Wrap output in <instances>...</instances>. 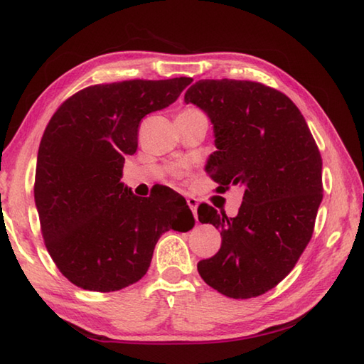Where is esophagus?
<instances>
[{
    "instance_id": "obj_1",
    "label": "esophagus",
    "mask_w": 364,
    "mask_h": 364,
    "mask_svg": "<svg viewBox=\"0 0 364 364\" xmlns=\"http://www.w3.org/2000/svg\"><path fill=\"white\" fill-rule=\"evenodd\" d=\"M186 202H188V205H189V208H191V211L194 213V218L197 219V206H198V203H197V198H194V197H188V198H186Z\"/></svg>"
}]
</instances>
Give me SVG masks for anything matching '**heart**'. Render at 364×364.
<instances>
[{
    "instance_id": "1",
    "label": "heart",
    "mask_w": 364,
    "mask_h": 364,
    "mask_svg": "<svg viewBox=\"0 0 364 364\" xmlns=\"http://www.w3.org/2000/svg\"><path fill=\"white\" fill-rule=\"evenodd\" d=\"M183 112H198V111L194 109V107H189V109H184Z\"/></svg>"
}]
</instances>
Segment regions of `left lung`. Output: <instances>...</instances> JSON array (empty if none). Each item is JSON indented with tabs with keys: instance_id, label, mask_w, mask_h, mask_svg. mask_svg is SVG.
Segmentation results:
<instances>
[{
	"instance_id": "8db88e82",
	"label": "left lung",
	"mask_w": 364,
	"mask_h": 364,
	"mask_svg": "<svg viewBox=\"0 0 364 364\" xmlns=\"http://www.w3.org/2000/svg\"><path fill=\"white\" fill-rule=\"evenodd\" d=\"M184 102L213 123L218 150L206 172L219 192L244 188L236 218L198 206V220L222 236L198 274L227 297H258L291 272L310 242L323 191L319 149L299 107L261 82L200 80Z\"/></svg>"
}]
</instances>
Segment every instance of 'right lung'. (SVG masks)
<instances>
[{"label": "right lung", "instance_id": "add662e5", "mask_svg": "<svg viewBox=\"0 0 364 364\" xmlns=\"http://www.w3.org/2000/svg\"><path fill=\"white\" fill-rule=\"evenodd\" d=\"M191 82L181 76L90 86L65 100L46 125L34 200L46 249L73 284L127 288L146 274L162 233L194 227L178 192L162 186L142 198L120 181L125 156L137 150L139 123Z\"/></svg>", "mask_w": 364, "mask_h": 364}]
</instances>
